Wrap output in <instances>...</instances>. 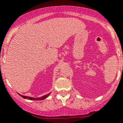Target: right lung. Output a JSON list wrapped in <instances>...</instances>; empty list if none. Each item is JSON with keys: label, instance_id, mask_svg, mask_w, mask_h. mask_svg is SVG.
Wrapping results in <instances>:
<instances>
[{"label": "right lung", "instance_id": "1", "mask_svg": "<svg viewBox=\"0 0 123 123\" xmlns=\"http://www.w3.org/2000/svg\"><path fill=\"white\" fill-rule=\"evenodd\" d=\"M50 94V93H49V94H47L46 95H44V96H42L41 98H31V97H27V96H23V95H21V97H23V98L24 99H30V100H43L45 98H46Z\"/></svg>", "mask_w": 123, "mask_h": 123}]
</instances>
